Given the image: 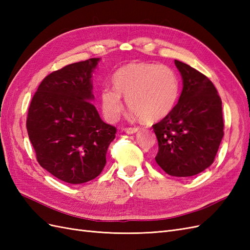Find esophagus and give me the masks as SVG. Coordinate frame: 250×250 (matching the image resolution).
Instances as JSON below:
<instances>
[{"instance_id":"1","label":"esophagus","mask_w":250,"mask_h":250,"mask_svg":"<svg viewBox=\"0 0 250 250\" xmlns=\"http://www.w3.org/2000/svg\"><path fill=\"white\" fill-rule=\"evenodd\" d=\"M140 129L139 128H137V127H134V128H125L124 129V131L126 132V133H129V134H132V133H135V132H138Z\"/></svg>"}]
</instances>
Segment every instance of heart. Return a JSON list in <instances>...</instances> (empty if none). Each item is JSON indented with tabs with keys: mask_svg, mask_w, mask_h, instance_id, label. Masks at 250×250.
I'll return each instance as SVG.
<instances>
[{
	"mask_svg": "<svg viewBox=\"0 0 250 250\" xmlns=\"http://www.w3.org/2000/svg\"><path fill=\"white\" fill-rule=\"evenodd\" d=\"M113 86L100 90L104 117L117 121L126 98L131 116L146 122H156L173 110L179 97V79L170 66L151 62L128 63L112 76Z\"/></svg>",
	"mask_w": 250,
	"mask_h": 250,
	"instance_id": "1",
	"label": "heart"
}]
</instances>
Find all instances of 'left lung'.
<instances>
[{
    "label": "left lung",
    "mask_w": 250,
    "mask_h": 250,
    "mask_svg": "<svg viewBox=\"0 0 250 250\" xmlns=\"http://www.w3.org/2000/svg\"><path fill=\"white\" fill-rule=\"evenodd\" d=\"M183 78L178 103L153 130L158 142L155 161L171 176H194L214 163L223 138L222 101L206 75L175 60Z\"/></svg>",
    "instance_id": "left-lung-1"
}]
</instances>
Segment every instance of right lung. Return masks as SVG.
Instances as JSON below:
<instances>
[{"label": "right lung", "instance_id": "add662e5", "mask_svg": "<svg viewBox=\"0 0 250 250\" xmlns=\"http://www.w3.org/2000/svg\"><path fill=\"white\" fill-rule=\"evenodd\" d=\"M99 60L75 62L48 75L28 110L27 131L37 162L73 185L99 175L116 138V127L104 123L92 103V74Z\"/></svg>", "mask_w": 250, "mask_h": 250}]
</instances>
